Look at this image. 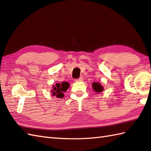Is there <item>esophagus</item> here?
<instances>
[{"label":"esophagus","mask_w":151,"mask_h":151,"mask_svg":"<svg viewBox=\"0 0 151 151\" xmlns=\"http://www.w3.org/2000/svg\"><path fill=\"white\" fill-rule=\"evenodd\" d=\"M83 80H84V78H83V77H80L79 78H77V79H75V81L76 82H82L83 81Z\"/></svg>","instance_id":"esophagus-1"}]
</instances>
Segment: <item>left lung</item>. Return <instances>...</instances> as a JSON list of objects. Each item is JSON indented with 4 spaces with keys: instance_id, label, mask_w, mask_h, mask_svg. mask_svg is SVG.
Returning a JSON list of instances; mask_svg holds the SVG:
<instances>
[{
    "instance_id": "8db88e82",
    "label": "left lung",
    "mask_w": 151,
    "mask_h": 151,
    "mask_svg": "<svg viewBox=\"0 0 151 151\" xmlns=\"http://www.w3.org/2000/svg\"><path fill=\"white\" fill-rule=\"evenodd\" d=\"M93 88L94 90L97 93L101 92L102 90H103V88H102V86L99 84V83H96V82L93 83Z\"/></svg>"
}]
</instances>
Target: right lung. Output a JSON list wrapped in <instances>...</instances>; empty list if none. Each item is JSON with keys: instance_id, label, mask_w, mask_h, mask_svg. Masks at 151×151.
Instances as JSON below:
<instances>
[{"instance_id": "1", "label": "right lung", "mask_w": 151, "mask_h": 151, "mask_svg": "<svg viewBox=\"0 0 151 151\" xmlns=\"http://www.w3.org/2000/svg\"><path fill=\"white\" fill-rule=\"evenodd\" d=\"M69 87V84L68 82H62V84L57 83L55 86H53L52 90L51 91L54 96H56L58 98L63 97V92L65 91Z\"/></svg>"}]
</instances>
